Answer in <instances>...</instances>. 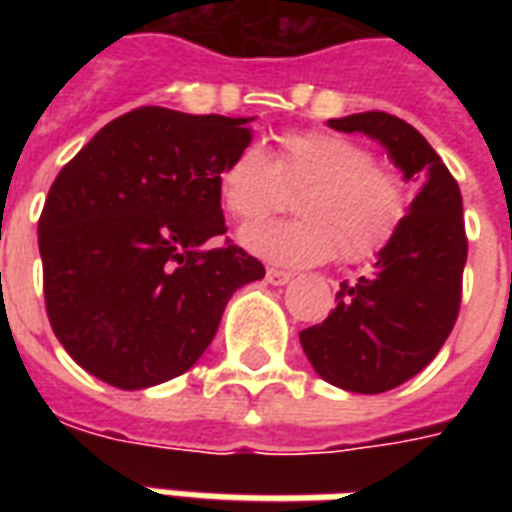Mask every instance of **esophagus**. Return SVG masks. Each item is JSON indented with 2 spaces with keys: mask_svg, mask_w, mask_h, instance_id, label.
Returning <instances> with one entry per match:
<instances>
[{
  "mask_svg": "<svg viewBox=\"0 0 512 512\" xmlns=\"http://www.w3.org/2000/svg\"><path fill=\"white\" fill-rule=\"evenodd\" d=\"M265 281H268V284H273V287H281V284L292 281V273L281 271V268H268V271H265Z\"/></svg>",
  "mask_w": 512,
  "mask_h": 512,
  "instance_id": "34e87169",
  "label": "esophagus"
}]
</instances>
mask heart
Listing matches in <instances>:
<instances>
[{
	"label": "heart",
	"mask_w": 512,
	"mask_h": 512,
	"mask_svg": "<svg viewBox=\"0 0 512 512\" xmlns=\"http://www.w3.org/2000/svg\"><path fill=\"white\" fill-rule=\"evenodd\" d=\"M284 188H300L292 199L297 217L241 231V244L273 263L313 265L335 252L345 263H364L396 239L409 215L401 172L327 130L279 132L273 159L244 146L217 175L220 204L239 223L268 215Z\"/></svg>",
	"instance_id": "heart-1"
}]
</instances>
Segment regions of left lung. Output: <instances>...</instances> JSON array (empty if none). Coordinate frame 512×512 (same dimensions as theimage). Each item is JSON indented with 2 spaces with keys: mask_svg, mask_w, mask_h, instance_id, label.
Returning a JSON list of instances; mask_svg holds the SVG:
<instances>
[{
  "mask_svg": "<svg viewBox=\"0 0 512 512\" xmlns=\"http://www.w3.org/2000/svg\"><path fill=\"white\" fill-rule=\"evenodd\" d=\"M329 127L380 140L406 180H422L374 273L342 281L335 311L300 332L324 380L350 393H385L422 372L454 329L468 260L462 193L428 140L398 116L364 111L329 119Z\"/></svg>",
  "mask_w": 512,
  "mask_h": 512,
  "instance_id": "8db88e82",
  "label": "left lung"
}]
</instances>
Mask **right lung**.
I'll list each match as a JSON object with an SVG mask.
<instances>
[{
  "instance_id": "add662e5",
  "label": "right lung",
  "mask_w": 512,
  "mask_h": 512,
  "mask_svg": "<svg viewBox=\"0 0 512 512\" xmlns=\"http://www.w3.org/2000/svg\"><path fill=\"white\" fill-rule=\"evenodd\" d=\"M249 119L162 106L108 122L58 172L39 217L44 308L92 377L140 390L188 372L225 303L265 276L225 239L217 175Z\"/></svg>"
}]
</instances>
